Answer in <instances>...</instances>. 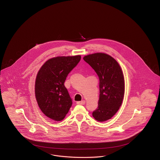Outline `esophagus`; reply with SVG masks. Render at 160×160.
I'll return each instance as SVG.
<instances>
[{
	"label": "esophagus",
	"mask_w": 160,
	"mask_h": 160,
	"mask_svg": "<svg viewBox=\"0 0 160 160\" xmlns=\"http://www.w3.org/2000/svg\"><path fill=\"white\" fill-rule=\"evenodd\" d=\"M85 103H86V101H85L84 100L81 101H78V102H77V104H81V105H84Z\"/></svg>",
	"instance_id": "34e87169"
}]
</instances>
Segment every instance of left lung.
<instances>
[{
    "label": "left lung",
    "mask_w": 160,
    "mask_h": 160,
    "mask_svg": "<svg viewBox=\"0 0 160 160\" xmlns=\"http://www.w3.org/2000/svg\"><path fill=\"white\" fill-rule=\"evenodd\" d=\"M83 59L99 77L98 106L92 116L98 121H106L116 114L122 104L125 92L122 69L117 61L107 54H92L84 56Z\"/></svg>",
    "instance_id": "1"
}]
</instances>
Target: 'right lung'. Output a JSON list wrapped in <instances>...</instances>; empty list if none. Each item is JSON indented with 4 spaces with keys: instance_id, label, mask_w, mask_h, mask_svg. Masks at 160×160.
<instances>
[{
    "instance_id": "add662e5",
    "label": "right lung",
    "mask_w": 160,
    "mask_h": 160,
    "mask_svg": "<svg viewBox=\"0 0 160 160\" xmlns=\"http://www.w3.org/2000/svg\"><path fill=\"white\" fill-rule=\"evenodd\" d=\"M80 59V55L54 58L46 62L38 71L35 87L36 99L42 113L54 121L63 120L72 106L64 83Z\"/></svg>"
}]
</instances>
